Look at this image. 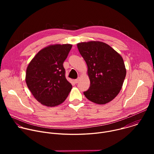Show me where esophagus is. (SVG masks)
I'll list each match as a JSON object with an SVG mask.
<instances>
[{
    "label": "esophagus",
    "instance_id": "1",
    "mask_svg": "<svg viewBox=\"0 0 154 154\" xmlns=\"http://www.w3.org/2000/svg\"><path fill=\"white\" fill-rule=\"evenodd\" d=\"M79 80H80V79L79 78V79H75L74 80V83H77L79 82Z\"/></svg>",
    "mask_w": 154,
    "mask_h": 154
}]
</instances>
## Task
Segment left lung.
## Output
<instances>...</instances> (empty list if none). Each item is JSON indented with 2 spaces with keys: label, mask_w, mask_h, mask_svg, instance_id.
I'll return each instance as SVG.
<instances>
[{
  "label": "left lung",
  "mask_w": 154,
  "mask_h": 154,
  "mask_svg": "<svg viewBox=\"0 0 154 154\" xmlns=\"http://www.w3.org/2000/svg\"><path fill=\"white\" fill-rule=\"evenodd\" d=\"M80 55L88 66L90 86L85 96L97 104H105L120 92L126 69L122 57L107 44L100 41L77 44Z\"/></svg>",
  "instance_id": "1"
}]
</instances>
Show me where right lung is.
<instances>
[{
	"mask_svg": "<svg viewBox=\"0 0 154 154\" xmlns=\"http://www.w3.org/2000/svg\"><path fill=\"white\" fill-rule=\"evenodd\" d=\"M72 46L69 44L48 46L29 63L26 82L32 95L42 105L55 106L68 96L72 85L65 77L63 62Z\"/></svg>",
	"mask_w": 154,
	"mask_h": 154,
	"instance_id": "right-lung-1",
	"label": "right lung"
}]
</instances>
